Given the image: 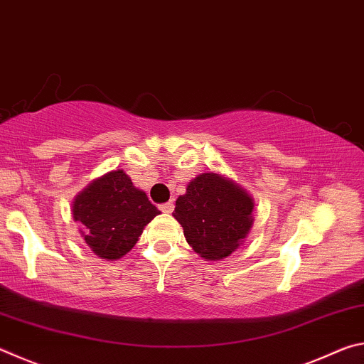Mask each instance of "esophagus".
<instances>
[{"mask_svg": "<svg viewBox=\"0 0 364 364\" xmlns=\"http://www.w3.org/2000/svg\"><path fill=\"white\" fill-rule=\"evenodd\" d=\"M159 208L164 213H171V212H173V208H175V204H173V200H170V202H165V204H162Z\"/></svg>", "mask_w": 364, "mask_h": 364, "instance_id": "1", "label": "esophagus"}]
</instances>
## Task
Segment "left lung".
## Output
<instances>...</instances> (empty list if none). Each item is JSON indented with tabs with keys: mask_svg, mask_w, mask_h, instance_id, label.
I'll return each instance as SVG.
<instances>
[{
	"mask_svg": "<svg viewBox=\"0 0 364 364\" xmlns=\"http://www.w3.org/2000/svg\"><path fill=\"white\" fill-rule=\"evenodd\" d=\"M254 199L218 173H200L176 199L173 217L188 244L205 260L231 255L252 228Z\"/></svg>",
	"mask_w": 364,
	"mask_h": 364,
	"instance_id": "1",
	"label": "left lung"
}]
</instances>
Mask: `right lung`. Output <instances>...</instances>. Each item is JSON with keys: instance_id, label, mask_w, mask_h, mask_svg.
Masks as SVG:
<instances>
[{"instance_id": "1", "label": "right lung", "mask_w": 364, "mask_h": 364, "mask_svg": "<svg viewBox=\"0 0 364 364\" xmlns=\"http://www.w3.org/2000/svg\"><path fill=\"white\" fill-rule=\"evenodd\" d=\"M72 213L83 225L88 247L104 260H119L134 247L144 226L160 212L144 191L133 186L125 171L114 170L75 197Z\"/></svg>"}]
</instances>
